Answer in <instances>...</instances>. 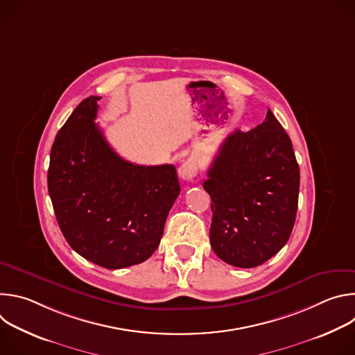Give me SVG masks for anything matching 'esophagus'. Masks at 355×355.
Instances as JSON below:
<instances>
[{
	"instance_id": "esophagus-1",
	"label": "esophagus",
	"mask_w": 355,
	"mask_h": 355,
	"mask_svg": "<svg viewBox=\"0 0 355 355\" xmlns=\"http://www.w3.org/2000/svg\"><path fill=\"white\" fill-rule=\"evenodd\" d=\"M198 174V162L195 157L187 159L181 166H180V175L184 180H192Z\"/></svg>"
}]
</instances>
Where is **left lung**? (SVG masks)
Listing matches in <instances>:
<instances>
[{
  "instance_id": "obj_1",
  "label": "left lung",
  "mask_w": 355,
  "mask_h": 355,
  "mask_svg": "<svg viewBox=\"0 0 355 355\" xmlns=\"http://www.w3.org/2000/svg\"><path fill=\"white\" fill-rule=\"evenodd\" d=\"M299 166L271 110L248 132L234 130L208 170L214 204L209 240L225 263L252 268L286 244L297 211Z\"/></svg>"
}]
</instances>
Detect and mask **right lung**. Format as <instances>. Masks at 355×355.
Returning <instances> with one entry per match:
<instances>
[{"instance_id":"add662e5","label":"right lung","mask_w":355,"mask_h":355,"mask_svg":"<svg viewBox=\"0 0 355 355\" xmlns=\"http://www.w3.org/2000/svg\"><path fill=\"white\" fill-rule=\"evenodd\" d=\"M99 99L85 98L58 132L47 188L70 247L118 270L156 251L181 188L173 164L139 166L115 153L95 123Z\"/></svg>"}]
</instances>
